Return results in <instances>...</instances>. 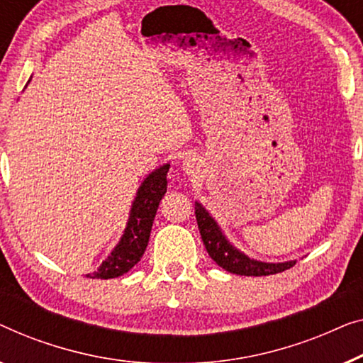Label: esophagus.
I'll return each instance as SVG.
<instances>
[{
	"mask_svg": "<svg viewBox=\"0 0 363 363\" xmlns=\"http://www.w3.org/2000/svg\"><path fill=\"white\" fill-rule=\"evenodd\" d=\"M182 167H184V169H186V171H189V172H191L192 171V161L191 160H184L182 161Z\"/></svg>",
	"mask_w": 363,
	"mask_h": 363,
	"instance_id": "34e87169",
	"label": "esophagus"
}]
</instances>
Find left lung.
<instances>
[{
    "mask_svg": "<svg viewBox=\"0 0 363 363\" xmlns=\"http://www.w3.org/2000/svg\"><path fill=\"white\" fill-rule=\"evenodd\" d=\"M196 218L208 257L228 273L240 274V277H267V274L281 273L296 264V259L279 263L259 262V259L250 258L248 255L240 252L225 237L222 227L201 202H196Z\"/></svg>",
    "mask_w": 363,
    "mask_h": 363,
    "instance_id": "8db88e82",
    "label": "left lung"
}]
</instances>
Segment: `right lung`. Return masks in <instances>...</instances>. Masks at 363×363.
Segmentation results:
<instances>
[{
	"label": "right lung",
	"mask_w": 363,
	"mask_h": 363,
	"mask_svg": "<svg viewBox=\"0 0 363 363\" xmlns=\"http://www.w3.org/2000/svg\"><path fill=\"white\" fill-rule=\"evenodd\" d=\"M169 166V162H166L145 177V181L138 187L135 201L131 202L130 217L120 242L115 245L108 257L101 262L96 272L86 274V277L99 279L118 278L121 274L128 273L140 262L147 247V242H150V233L157 206L167 191L166 176Z\"/></svg>",
	"instance_id": "1"
}]
</instances>
